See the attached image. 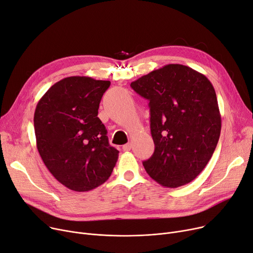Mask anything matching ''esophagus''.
I'll return each instance as SVG.
<instances>
[{"mask_svg":"<svg viewBox=\"0 0 253 253\" xmlns=\"http://www.w3.org/2000/svg\"><path fill=\"white\" fill-rule=\"evenodd\" d=\"M123 150L124 151H130L131 150V145L130 144H126L123 146Z\"/></svg>","mask_w":253,"mask_h":253,"instance_id":"1","label":"esophagus"}]
</instances>
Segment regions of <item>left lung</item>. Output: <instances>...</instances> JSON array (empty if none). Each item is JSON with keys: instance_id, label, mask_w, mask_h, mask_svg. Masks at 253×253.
<instances>
[{"instance_id": "left-lung-1", "label": "left lung", "mask_w": 253, "mask_h": 253, "mask_svg": "<svg viewBox=\"0 0 253 253\" xmlns=\"http://www.w3.org/2000/svg\"><path fill=\"white\" fill-rule=\"evenodd\" d=\"M149 100L153 155L142 162L164 187L194 180L211 159L221 131L214 87L188 66L169 64L131 83Z\"/></svg>"}]
</instances>
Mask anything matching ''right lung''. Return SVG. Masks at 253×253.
<instances>
[{
    "mask_svg": "<svg viewBox=\"0 0 253 253\" xmlns=\"http://www.w3.org/2000/svg\"><path fill=\"white\" fill-rule=\"evenodd\" d=\"M109 81L70 76L51 85L37 103L34 128L37 149L50 173L78 192L103 184L116 166L119 151L109 146L98 118Z\"/></svg>",
    "mask_w": 253,
    "mask_h": 253,
    "instance_id": "right-lung-1",
    "label": "right lung"
}]
</instances>
